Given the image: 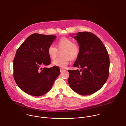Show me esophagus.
<instances>
[{
  "label": "esophagus",
  "mask_w": 126,
  "mask_h": 126,
  "mask_svg": "<svg viewBox=\"0 0 126 126\" xmlns=\"http://www.w3.org/2000/svg\"><path fill=\"white\" fill-rule=\"evenodd\" d=\"M60 72H63V71L64 70V69H63V68H60Z\"/></svg>",
  "instance_id": "obj_1"
}]
</instances>
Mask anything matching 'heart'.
Returning <instances> with one entry per match:
<instances>
[{
	"label": "heart",
	"instance_id": "heart-1",
	"mask_svg": "<svg viewBox=\"0 0 126 126\" xmlns=\"http://www.w3.org/2000/svg\"><path fill=\"white\" fill-rule=\"evenodd\" d=\"M58 49H63L61 52L62 56L58 57L52 62L53 65L65 68L69 63L71 59H76L79 55L80 47L79 44L68 37H62L57 42ZM58 48L54 45H50L47 48V53L49 56L54 59L58 53Z\"/></svg>",
	"mask_w": 126,
	"mask_h": 126
}]
</instances>
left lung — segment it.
<instances>
[{
	"label": "left lung",
	"instance_id": "8db88e82",
	"mask_svg": "<svg viewBox=\"0 0 126 126\" xmlns=\"http://www.w3.org/2000/svg\"><path fill=\"white\" fill-rule=\"evenodd\" d=\"M74 38L79 43L80 52L74 66L81 69L68 70V83L77 93L89 95L100 90L108 80L109 55L102 41L93 33L80 32Z\"/></svg>",
	"mask_w": 126,
	"mask_h": 126
}]
</instances>
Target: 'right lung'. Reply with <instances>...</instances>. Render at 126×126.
I'll use <instances>...</instances> for the list:
<instances>
[{"mask_svg":"<svg viewBox=\"0 0 126 126\" xmlns=\"http://www.w3.org/2000/svg\"><path fill=\"white\" fill-rule=\"evenodd\" d=\"M56 38V36L34 33L16 50L13 61L14 78L26 93L37 97L45 94L59 75L58 67L42 68L51 63L47 48Z\"/></svg>","mask_w":126,"mask_h":126,"instance_id":"right-lung-1","label":"right lung"}]
</instances>
